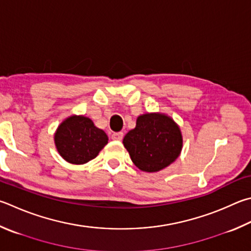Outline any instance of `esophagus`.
<instances>
[{
  "instance_id": "34e87169",
  "label": "esophagus",
  "mask_w": 251,
  "mask_h": 251,
  "mask_svg": "<svg viewBox=\"0 0 251 251\" xmlns=\"http://www.w3.org/2000/svg\"><path fill=\"white\" fill-rule=\"evenodd\" d=\"M123 136H124V134H123L122 131H120V133H113L112 134V139H114V140H122L123 139Z\"/></svg>"
}]
</instances>
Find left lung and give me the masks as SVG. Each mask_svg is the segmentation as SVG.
<instances>
[{
    "label": "left lung",
    "mask_w": 251,
    "mask_h": 251,
    "mask_svg": "<svg viewBox=\"0 0 251 251\" xmlns=\"http://www.w3.org/2000/svg\"><path fill=\"white\" fill-rule=\"evenodd\" d=\"M134 165L145 172L165 169L180 156L183 139L170 116L147 113L137 117L136 127L123 139Z\"/></svg>",
    "instance_id": "8db88e82"
}]
</instances>
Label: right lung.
I'll use <instances>...</instances> for the list:
<instances>
[{
    "label": "right lung",
    "instance_id": "right-lung-1",
    "mask_svg": "<svg viewBox=\"0 0 251 251\" xmlns=\"http://www.w3.org/2000/svg\"><path fill=\"white\" fill-rule=\"evenodd\" d=\"M105 131L98 128L89 117L72 115L54 133V145L60 156L72 165H84L98 156L107 144Z\"/></svg>",
    "mask_w": 251,
    "mask_h": 251
}]
</instances>
